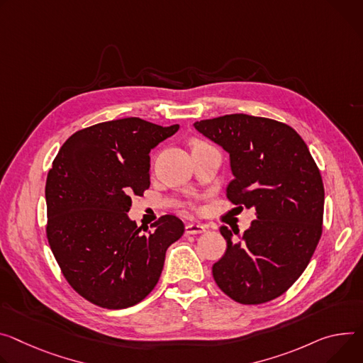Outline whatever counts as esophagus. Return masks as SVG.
Segmentation results:
<instances>
[{"instance_id":"1","label":"esophagus","mask_w":363,"mask_h":363,"mask_svg":"<svg viewBox=\"0 0 363 363\" xmlns=\"http://www.w3.org/2000/svg\"><path fill=\"white\" fill-rule=\"evenodd\" d=\"M206 232V227L201 224H186L185 225V233L186 235H200Z\"/></svg>"}]
</instances>
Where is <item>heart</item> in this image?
I'll return each instance as SVG.
<instances>
[{
	"mask_svg": "<svg viewBox=\"0 0 363 363\" xmlns=\"http://www.w3.org/2000/svg\"><path fill=\"white\" fill-rule=\"evenodd\" d=\"M195 143H200V142H195ZM195 143H194V145H195Z\"/></svg>",
	"mask_w": 363,
	"mask_h": 363,
	"instance_id": "b5f03b06",
	"label": "heart"
}]
</instances>
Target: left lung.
<instances>
[{
  "label": "left lung",
  "mask_w": 363,
  "mask_h": 363,
  "mask_svg": "<svg viewBox=\"0 0 363 363\" xmlns=\"http://www.w3.org/2000/svg\"><path fill=\"white\" fill-rule=\"evenodd\" d=\"M230 155L227 199L256 210L239 240L225 225L223 257L213 265L220 289L240 304H263L301 277L323 230L324 186L296 131L277 120L228 114L194 123Z\"/></svg>",
  "instance_id": "1"
}]
</instances>
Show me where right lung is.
I'll return each mask as SVG.
<instances>
[{
    "instance_id": "1",
    "label": "right lung",
    "mask_w": 363,
    "mask_h": 363,
    "mask_svg": "<svg viewBox=\"0 0 363 363\" xmlns=\"http://www.w3.org/2000/svg\"><path fill=\"white\" fill-rule=\"evenodd\" d=\"M139 117L98 123L74 133L46 179V235L69 285L89 303L120 310L150 294L167 249L184 223L162 216L145 233L127 213L150 185V150L178 131Z\"/></svg>"
}]
</instances>
